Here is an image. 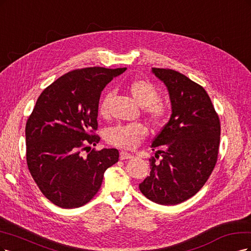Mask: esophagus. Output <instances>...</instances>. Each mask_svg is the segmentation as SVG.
I'll return each mask as SVG.
<instances>
[{"label":"esophagus","mask_w":251,"mask_h":251,"mask_svg":"<svg viewBox=\"0 0 251 251\" xmlns=\"http://www.w3.org/2000/svg\"><path fill=\"white\" fill-rule=\"evenodd\" d=\"M133 156L131 155V154H129V153H127V152H124V151H122L120 153V159H122V160H125V159H131Z\"/></svg>","instance_id":"34e87169"}]
</instances>
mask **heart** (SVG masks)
Listing matches in <instances>:
<instances>
[{"instance_id":"heart-1","label":"heart","mask_w":251,"mask_h":251,"mask_svg":"<svg viewBox=\"0 0 251 251\" xmlns=\"http://www.w3.org/2000/svg\"><path fill=\"white\" fill-rule=\"evenodd\" d=\"M126 90L140 105L143 114L154 126L165 123L169 115L167 105L160 101V91L158 87L146 79H132L126 83ZM110 92H105L101 97L98 112L103 118H106L109 112ZM147 129L141 123L117 125L109 128L106 132V141L119 148L133 149L144 139Z\"/></svg>"}]
</instances>
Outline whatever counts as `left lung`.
Here are the masks:
<instances>
[{"label": "left lung", "instance_id": "1", "mask_svg": "<svg viewBox=\"0 0 251 251\" xmlns=\"http://www.w3.org/2000/svg\"><path fill=\"white\" fill-rule=\"evenodd\" d=\"M168 87L172 105L169 122L152 141L155 163L139 188L149 200L175 205L190 199L203 187L217 164L220 120L211 98L198 83L179 72L152 68Z\"/></svg>", "mask_w": 251, "mask_h": 251}]
</instances>
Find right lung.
Returning <instances> with one entry per match:
<instances>
[{
  "label": "right lung",
  "mask_w": 251,
  "mask_h": 251,
  "mask_svg": "<svg viewBox=\"0 0 251 251\" xmlns=\"http://www.w3.org/2000/svg\"><path fill=\"white\" fill-rule=\"evenodd\" d=\"M126 68L71 71L46 87L26 123V158L40 192L62 208L80 207L98 193L106 170L118 163L115 148L91 151L100 136L103 88ZM90 149L86 158L81 151Z\"/></svg>",
  "instance_id": "right-lung-1"
}]
</instances>
